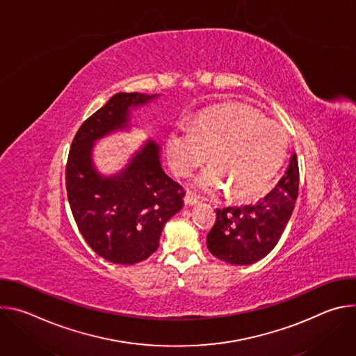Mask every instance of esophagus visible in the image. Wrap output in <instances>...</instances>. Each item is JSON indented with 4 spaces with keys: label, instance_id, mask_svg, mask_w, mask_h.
<instances>
[{
    "label": "esophagus",
    "instance_id": "34e87169",
    "mask_svg": "<svg viewBox=\"0 0 356 356\" xmlns=\"http://www.w3.org/2000/svg\"><path fill=\"white\" fill-rule=\"evenodd\" d=\"M184 202H186V206H195L198 202V198L193 193L187 191L184 195Z\"/></svg>",
    "mask_w": 356,
    "mask_h": 356
}]
</instances>
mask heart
Listing matches in <instances>:
<instances>
[{
    "mask_svg": "<svg viewBox=\"0 0 356 356\" xmlns=\"http://www.w3.org/2000/svg\"><path fill=\"white\" fill-rule=\"evenodd\" d=\"M287 149L284 129L257 111L241 107L213 110L195 122L175 128L166 140L172 169L188 177L209 158L213 163L195 179V187L217 193L231 187L236 198L262 193L280 168Z\"/></svg>",
    "mask_w": 356,
    "mask_h": 356,
    "instance_id": "b5f03b06",
    "label": "heart"
}]
</instances>
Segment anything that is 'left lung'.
Listing matches in <instances>:
<instances>
[{
  "mask_svg": "<svg viewBox=\"0 0 356 356\" xmlns=\"http://www.w3.org/2000/svg\"><path fill=\"white\" fill-rule=\"evenodd\" d=\"M298 191V163L291 156L276 187L255 204L217 210V221L207 235L213 255L231 265H252L279 242L291 214Z\"/></svg>",
  "mask_w": 356,
  "mask_h": 356,
  "instance_id": "8db88e82",
  "label": "left lung"
}]
</instances>
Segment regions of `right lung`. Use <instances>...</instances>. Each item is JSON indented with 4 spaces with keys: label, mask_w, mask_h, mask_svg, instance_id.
Wrapping results in <instances>:
<instances>
[{
    "label": "right lung",
    "mask_w": 356,
    "mask_h": 356,
    "mask_svg": "<svg viewBox=\"0 0 356 356\" xmlns=\"http://www.w3.org/2000/svg\"><path fill=\"white\" fill-rule=\"evenodd\" d=\"M159 94L117 92L77 131L66 166V188L74 221L98 257L118 265L149 258L159 246L165 224L183 207V187L161 162V145L146 139L128 163L103 175L94 163L95 143L129 131L132 111Z\"/></svg>",
    "instance_id": "obj_1"
}]
</instances>
